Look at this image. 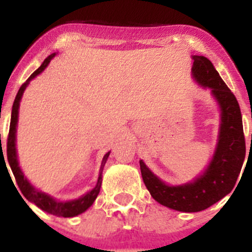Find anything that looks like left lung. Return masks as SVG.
<instances>
[{
  "label": "left lung",
  "instance_id": "8db88e82",
  "mask_svg": "<svg viewBox=\"0 0 252 252\" xmlns=\"http://www.w3.org/2000/svg\"><path fill=\"white\" fill-rule=\"evenodd\" d=\"M192 73L204 88H211L221 108L218 142L203 174L182 186H168L140 160L142 180L151 197L168 208L180 212H199L208 208L233 189L246 154L242 116L235 94L226 86L213 64L193 55Z\"/></svg>",
  "mask_w": 252,
  "mask_h": 252
}]
</instances>
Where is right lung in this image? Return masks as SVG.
Wrapping results in <instances>:
<instances>
[{
  "mask_svg": "<svg viewBox=\"0 0 252 252\" xmlns=\"http://www.w3.org/2000/svg\"><path fill=\"white\" fill-rule=\"evenodd\" d=\"M54 54L49 55L44 63L39 66V68L35 70L32 74L29 77L28 81L20 87L19 92L16 94V98L13 102L12 106V112H11V122H10V131H8V137H7V160L8 164L11 166V170L13 173V177L16 179L17 186H19L20 190H21L22 195L28 199L31 203L36 204L39 208H41L45 212L50 213V215H54L57 217H74V216L81 215L84 211L90 208L93 204V202L95 201V198L98 195L99 189H101L102 184V170L104 168V164H106L107 159L110 157V153L106 154L102 160L101 169H99V175L98 180H97V184H95L94 188L92 190L87 193V194L82 195L81 198L78 199H73V201H66V202H60L54 199L53 197H50L49 194L44 192H40L36 188L31 186L29 183V180L26 179V177L24 175L22 170L19 166V161H17V154H16V126H17V120H19V107H20V101H21V97L24 94V91L26 90L28 84L30 83L31 79H34L37 74L43 72L44 69L48 66V64L50 63V60L54 58ZM3 155V153H2ZM4 160V159H3Z\"/></svg>",
  "mask_w": 252,
  "mask_h": 252,
  "instance_id": "obj_1",
  "label": "right lung"
}]
</instances>
